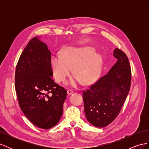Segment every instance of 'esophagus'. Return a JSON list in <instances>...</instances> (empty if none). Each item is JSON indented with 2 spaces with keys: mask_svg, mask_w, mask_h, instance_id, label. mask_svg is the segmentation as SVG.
Listing matches in <instances>:
<instances>
[{
  "mask_svg": "<svg viewBox=\"0 0 149 149\" xmlns=\"http://www.w3.org/2000/svg\"><path fill=\"white\" fill-rule=\"evenodd\" d=\"M73 93V90H71V89H68V91H67V93H68V95H71V94Z\"/></svg>",
  "mask_w": 149,
  "mask_h": 149,
  "instance_id": "1",
  "label": "esophagus"
}]
</instances>
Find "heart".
<instances>
[{
  "label": "heart",
  "instance_id": "1",
  "mask_svg": "<svg viewBox=\"0 0 149 149\" xmlns=\"http://www.w3.org/2000/svg\"><path fill=\"white\" fill-rule=\"evenodd\" d=\"M52 67L54 77L57 82H62L67 78L73 68L75 77L70 84L76 86L81 81L90 84L100 76L102 69V58L95 53L91 47H68L63 52L54 55L52 58Z\"/></svg>",
  "mask_w": 149,
  "mask_h": 149
}]
</instances>
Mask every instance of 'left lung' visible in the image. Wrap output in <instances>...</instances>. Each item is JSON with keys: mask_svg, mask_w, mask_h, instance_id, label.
Wrapping results in <instances>:
<instances>
[{"mask_svg": "<svg viewBox=\"0 0 149 149\" xmlns=\"http://www.w3.org/2000/svg\"><path fill=\"white\" fill-rule=\"evenodd\" d=\"M113 55L117 61L109 71L83 91L86 117L97 127H106L117 118L130 87L131 70L127 55L119 48Z\"/></svg>", "mask_w": 149, "mask_h": 149, "instance_id": "obj_1", "label": "left lung"}]
</instances>
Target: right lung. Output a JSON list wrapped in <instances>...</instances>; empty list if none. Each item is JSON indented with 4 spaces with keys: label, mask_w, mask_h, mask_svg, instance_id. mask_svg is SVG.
Listing matches in <instances>:
<instances>
[{
    "label": "right lung",
    "mask_w": 149,
    "mask_h": 149,
    "mask_svg": "<svg viewBox=\"0 0 149 149\" xmlns=\"http://www.w3.org/2000/svg\"><path fill=\"white\" fill-rule=\"evenodd\" d=\"M51 52L35 37L21 54L15 70V87L19 106L37 127L48 129L59 122L66 90L52 79Z\"/></svg>",
    "instance_id": "obj_1"
}]
</instances>
